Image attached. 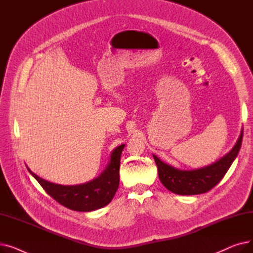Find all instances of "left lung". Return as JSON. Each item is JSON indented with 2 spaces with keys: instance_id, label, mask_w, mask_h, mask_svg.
Listing matches in <instances>:
<instances>
[{
  "instance_id": "8db88e82",
  "label": "left lung",
  "mask_w": 253,
  "mask_h": 253,
  "mask_svg": "<svg viewBox=\"0 0 253 253\" xmlns=\"http://www.w3.org/2000/svg\"><path fill=\"white\" fill-rule=\"evenodd\" d=\"M243 130L234 148L215 163L195 170H180L161 161L153 155L158 167L159 178L164 187L177 195H198L211 190L227 173L238 156L242 144Z\"/></svg>"
}]
</instances>
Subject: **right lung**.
<instances>
[{
	"label": "right lung",
	"mask_w": 253,
	"mask_h": 253,
	"mask_svg": "<svg viewBox=\"0 0 253 253\" xmlns=\"http://www.w3.org/2000/svg\"><path fill=\"white\" fill-rule=\"evenodd\" d=\"M124 147L125 144H121L113 151L110 163L98 177L82 184L61 185L53 183L35 174L29 167L28 170L47 194L59 204L75 211H93L108 205L113 200L119 187L120 160Z\"/></svg>",
	"instance_id": "add662e5"
}]
</instances>
